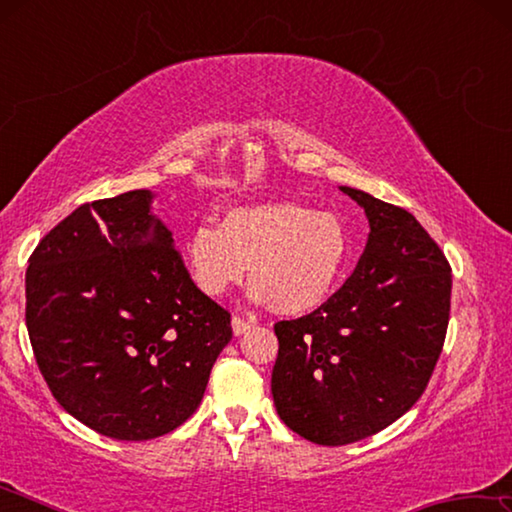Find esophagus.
Returning <instances> with one entry per match:
<instances>
[{
	"instance_id": "esophagus-1",
	"label": "esophagus",
	"mask_w": 512,
	"mask_h": 512,
	"mask_svg": "<svg viewBox=\"0 0 512 512\" xmlns=\"http://www.w3.org/2000/svg\"><path fill=\"white\" fill-rule=\"evenodd\" d=\"M250 327H253V320H246V318H241V316H235V318H232V332H235L237 336L246 334Z\"/></svg>"
}]
</instances>
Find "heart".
I'll use <instances>...</instances> for the list:
<instances>
[{"label": "heart", "instance_id": "obj_1", "mask_svg": "<svg viewBox=\"0 0 512 512\" xmlns=\"http://www.w3.org/2000/svg\"><path fill=\"white\" fill-rule=\"evenodd\" d=\"M352 244L339 214L277 201L225 212L221 225L189 232L185 262L196 287L212 298L244 280L250 296L275 314L302 316L318 309L339 287Z\"/></svg>", "mask_w": 512, "mask_h": 512}]
</instances>
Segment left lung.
<instances>
[{
	"mask_svg": "<svg viewBox=\"0 0 512 512\" xmlns=\"http://www.w3.org/2000/svg\"><path fill=\"white\" fill-rule=\"evenodd\" d=\"M341 192L370 223L357 268L316 311L273 327L277 415L325 447L368 438L420 400L452 302V266L411 212L361 189Z\"/></svg>",
	"mask_w": 512,
	"mask_h": 512,
	"instance_id": "left-lung-1",
	"label": "left lung"
}]
</instances>
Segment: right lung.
<instances>
[{
  "mask_svg": "<svg viewBox=\"0 0 512 512\" xmlns=\"http://www.w3.org/2000/svg\"><path fill=\"white\" fill-rule=\"evenodd\" d=\"M151 198L135 189L83 203L27 268V329L51 395L117 440L180 427L232 339L230 311L189 277Z\"/></svg>",
  "mask_w": 512,
  "mask_h": 512,
  "instance_id": "add662e5",
  "label": "right lung"
}]
</instances>
